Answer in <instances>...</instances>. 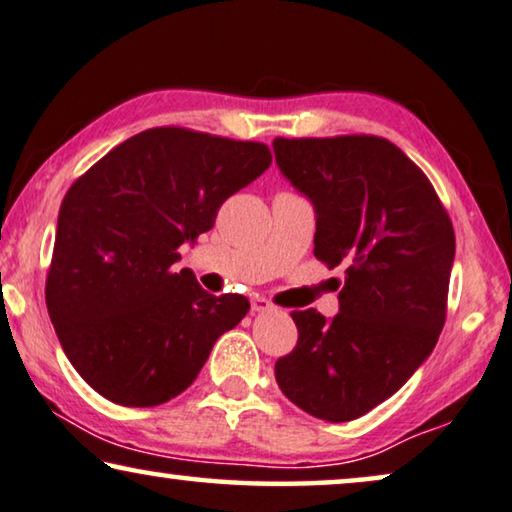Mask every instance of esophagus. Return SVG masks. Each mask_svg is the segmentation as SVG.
<instances>
[{
    "label": "esophagus",
    "mask_w": 512,
    "mask_h": 512,
    "mask_svg": "<svg viewBox=\"0 0 512 512\" xmlns=\"http://www.w3.org/2000/svg\"><path fill=\"white\" fill-rule=\"evenodd\" d=\"M272 309H274V305L270 300H265V298L251 300V311H256V314H261V311H272Z\"/></svg>",
    "instance_id": "esophagus-1"
}]
</instances>
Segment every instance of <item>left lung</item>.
<instances>
[{
	"mask_svg": "<svg viewBox=\"0 0 512 512\" xmlns=\"http://www.w3.org/2000/svg\"><path fill=\"white\" fill-rule=\"evenodd\" d=\"M274 159L316 212L314 256L346 263L339 314L293 311L298 344L274 365L309 416L346 422L402 388L446 323L455 231L427 175L379 136L274 138Z\"/></svg>",
	"mask_w": 512,
	"mask_h": 512,
	"instance_id": "left-lung-1",
	"label": "left lung"
}]
</instances>
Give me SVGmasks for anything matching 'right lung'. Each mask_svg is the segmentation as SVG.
<instances>
[{
  "instance_id": "obj_1",
  "label": "right lung",
  "mask_w": 512,
  "mask_h": 512,
  "mask_svg": "<svg viewBox=\"0 0 512 512\" xmlns=\"http://www.w3.org/2000/svg\"><path fill=\"white\" fill-rule=\"evenodd\" d=\"M272 164L268 145L182 127L140 131L80 175L59 207L46 279L66 358L122 406L189 388L249 300L210 295L177 249L210 231L221 203Z\"/></svg>"
}]
</instances>
